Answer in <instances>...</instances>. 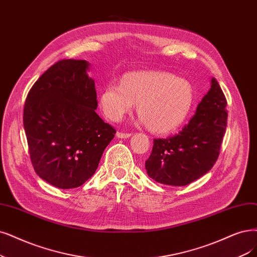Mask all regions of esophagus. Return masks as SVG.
<instances>
[{"label": "esophagus", "mask_w": 257, "mask_h": 257, "mask_svg": "<svg viewBox=\"0 0 257 257\" xmlns=\"http://www.w3.org/2000/svg\"><path fill=\"white\" fill-rule=\"evenodd\" d=\"M132 134H130V132H121V131H117L116 134V137L119 138V139H127L129 137H131Z\"/></svg>", "instance_id": "obj_1"}]
</instances>
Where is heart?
<instances>
[{"label":"heart","mask_w":257,"mask_h":257,"mask_svg":"<svg viewBox=\"0 0 257 257\" xmlns=\"http://www.w3.org/2000/svg\"><path fill=\"white\" fill-rule=\"evenodd\" d=\"M104 115L120 120L138 103L140 120L157 134H168L186 119L194 103V90L187 80L159 71L134 72L118 83H109L99 95Z\"/></svg>","instance_id":"obj_1"}]
</instances>
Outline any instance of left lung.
I'll return each mask as SVG.
<instances>
[{"instance_id":"8db88e82","label":"left lung","mask_w":257,"mask_h":257,"mask_svg":"<svg viewBox=\"0 0 257 257\" xmlns=\"http://www.w3.org/2000/svg\"><path fill=\"white\" fill-rule=\"evenodd\" d=\"M226 99L215 78L195 115L174 137L155 139L146 160L147 175L156 182L183 186L210 172L219 157L226 129Z\"/></svg>"}]
</instances>
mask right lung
<instances>
[{
  "mask_svg": "<svg viewBox=\"0 0 257 257\" xmlns=\"http://www.w3.org/2000/svg\"><path fill=\"white\" fill-rule=\"evenodd\" d=\"M85 60L54 63L27 94L23 125L36 174L62 189L90 179L116 130L95 112L97 96Z\"/></svg>",
  "mask_w": 257,
  "mask_h": 257,
  "instance_id": "1",
  "label": "right lung"
}]
</instances>
